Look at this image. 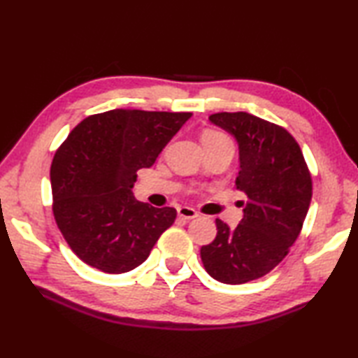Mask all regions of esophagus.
Returning a JSON list of instances; mask_svg holds the SVG:
<instances>
[{
  "label": "esophagus",
  "instance_id": "obj_1",
  "mask_svg": "<svg viewBox=\"0 0 358 358\" xmlns=\"http://www.w3.org/2000/svg\"><path fill=\"white\" fill-rule=\"evenodd\" d=\"M178 216L183 217V220H194V217H197V211L191 208V207H178Z\"/></svg>",
  "mask_w": 358,
  "mask_h": 358
}]
</instances>
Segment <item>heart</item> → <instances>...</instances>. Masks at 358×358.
<instances>
[{"label": "heart", "instance_id": "b5f03b06", "mask_svg": "<svg viewBox=\"0 0 358 358\" xmlns=\"http://www.w3.org/2000/svg\"><path fill=\"white\" fill-rule=\"evenodd\" d=\"M202 142H213V143H227L232 145V142L229 141L227 136H224L222 132L217 131H205L202 136Z\"/></svg>", "mask_w": 358, "mask_h": 358}]
</instances>
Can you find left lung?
<instances>
[{
    "label": "left lung",
    "mask_w": 358,
    "mask_h": 358,
    "mask_svg": "<svg viewBox=\"0 0 358 358\" xmlns=\"http://www.w3.org/2000/svg\"><path fill=\"white\" fill-rule=\"evenodd\" d=\"M235 137L240 172L237 189L243 220L235 229L216 220V238L201 248L207 273L226 284H243L268 273L300 235L313 196L311 173L289 132L246 112L210 115Z\"/></svg>",
    "instance_id": "left-lung-1"
}]
</instances>
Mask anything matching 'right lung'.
Wrapping results in <instances>:
<instances>
[{
	"label": "right lung",
	"mask_w": 358,
	"mask_h": 358,
	"mask_svg": "<svg viewBox=\"0 0 358 358\" xmlns=\"http://www.w3.org/2000/svg\"><path fill=\"white\" fill-rule=\"evenodd\" d=\"M189 112L115 108L80 121L50 167L53 216L85 264L126 273L150 256L177 210L156 208L132 194L137 171L155 164Z\"/></svg>",
	"instance_id": "add662e5"
}]
</instances>
